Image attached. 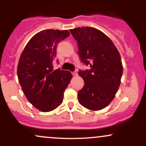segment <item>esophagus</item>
<instances>
[{
	"instance_id": "34e87169",
	"label": "esophagus",
	"mask_w": 146,
	"mask_h": 146,
	"mask_svg": "<svg viewBox=\"0 0 146 146\" xmlns=\"http://www.w3.org/2000/svg\"><path fill=\"white\" fill-rule=\"evenodd\" d=\"M72 74H73V76H77V75H78V73H77V72L75 71V72H73V73H72Z\"/></svg>"
}]
</instances>
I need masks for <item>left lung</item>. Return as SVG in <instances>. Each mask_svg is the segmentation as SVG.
<instances>
[{"label":"left lung","mask_w":146,"mask_h":146,"mask_svg":"<svg viewBox=\"0 0 146 146\" xmlns=\"http://www.w3.org/2000/svg\"><path fill=\"white\" fill-rule=\"evenodd\" d=\"M78 45V54L90 70L80 71L84 85L78 92L79 103L87 109L100 110L113 101L121 84V58L113 41L93 27L71 29Z\"/></svg>","instance_id":"8db88e82"}]
</instances>
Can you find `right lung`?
Returning a JSON list of instances; mask_svg holds the SVG:
<instances>
[{
	"label": "right lung",
	"instance_id": "obj_1",
	"mask_svg": "<svg viewBox=\"0 0 146 146\" xmlns=\"http://www.w3.org/2000/svg\"><path fill=\"white\" fill-rule=\"evenodd\" d=\"M67 30L46 29L34 35L22 52L18 64V81L27 99L42 112L56 109L62 103L71 72L53 70L56 48L69 36Z\"/></svg>",
	"mask_w": 146,
	"mask_h": 146
}]
</instances>
